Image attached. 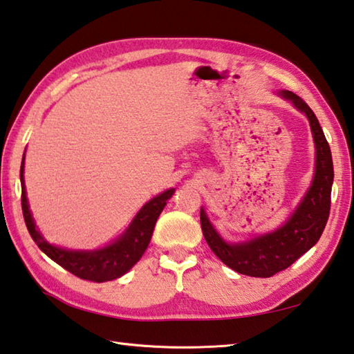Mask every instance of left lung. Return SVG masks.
Returning <instances> with one entry per match:
<instances>
[{
  "instance_id": "8db88e82",
  "label": "left lung",
  "mask_w": 354,
  "mask_h": 354,
  "mask_svg": "<svg viewBox=\"0 0 354 354\" xmlns=\"http://www.w3.org/2000/svg\"><path fill=\"white\" fill-rule=\"evenodd\" d=\"M279 95L291 102L300 113L306 115L316 147L313 181L297 207L272 232L255 235L254 239L239 243L224 240L201 207V229L209 248L224 265L249 277H272L274 274L291 266L319 241L330 215L334 170L331 150L322 127L316 114L299 95L286 89L279 91Z\"/></svg>"
}]
</instances>
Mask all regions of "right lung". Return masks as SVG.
Masks as SVG:
<instances>
[{
  "label": "right lung",
  "instance_id": "add662e5",
  "mask_svg": "<svg viewBox=\"0 0 354 354\" xmlns=\"http://www.w3.org/2000/svg\"><path fill=\"white\" fill-rule=\"evenodd\" d=\"M20 181L23 215L32 240L57 265L65 268L66 271L77 275L79 279L97 281V283L119 279L136 265L140 257L144 255L145 249L149 248L160 212L164 210L167 201L175 194V189H169L144 204V207L133 218V221L127 227L125 232L118 236L113 243L108 244V246L94 250H77L50 244L38 230L29 210L28 196H26L24 155L20 169Z\"/></svg>",
  "mask_w": 354,
  "mask_h": 354
}]
</instances>
